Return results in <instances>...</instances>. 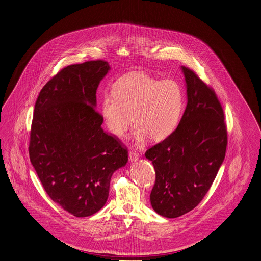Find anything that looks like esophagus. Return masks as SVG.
<instances>
[{
  "mask_svg": "<svg viewBox=\"0 0 261 261\" xmlns=\"http://www.w3.org/2000/svg\"><path fill=\"white\" fill-rule=\"evenodd\" d=\"M138 158H139V153H138V152H136V151H134V150H131V151L129 152V159H130L131 161L137 160Z\"/></svg>",
  "mask_w": 261,
  "mask_h": 261,
  "instance_id": "esophagus-1",
  "label": "esophagus"
}]
</instances>
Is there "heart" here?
I'll use <instances>...</instances> for the list:
<instances>
[{
    "label": "heart",
    "instance_id": "1",
    "mask_svg": "<svg viewBox=\"0 0 261 261\" xmlns=\"http://www.w3.org/2000/svg\"><path fill=\"white\" fill-rule=\"evenodd\" d=\"M182 107L183 93L175 81L131 73L117 82L113 94L103 98L102 115L115 136L124 135L134 122L138 141L148 136L151 141L159 142L173 132Z\"/></svg>",
    "mask_w": 261,
    "mask_h": 261
}]
</instances>
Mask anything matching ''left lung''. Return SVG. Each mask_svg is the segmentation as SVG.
<instances>
[{"label":"left lung","instance_id":"1","mask_svg":"<svg viewBox=\"0 0 261 261\" xmlns=\"http://www.w3.org/2000/svg\"><path fill=\"white\" fill-rule=\"evenodd\" d=\"M187 106L179 125L163 141L145 152L155 169L150 194L153 209L167 218L194 209L210 189L227 147V127L213 88L182 67Z\"/></svg>","mask_w":261,"mask_h":261}]
</instances>
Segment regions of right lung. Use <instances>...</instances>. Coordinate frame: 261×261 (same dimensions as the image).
<instances>
[{
	"mask_svg": "<svg viewBox=\"0 0 261 261\" xmlns=\"http://www.w3.org/2000/svg\"><path fill=\"white\" fill-rule=\"evenodd\" d=\"M110 69L105 60L69 65L37 98L30 132L32 165L49 197L76 217L99 211L110 180L128 161V149L104 132L96 91Z\"/></svg>",
	"mask_w": 261,
	"mask_h": 261,
	"instance_id": "obj_1",
	"label": "right lung"
}]
</instances>
